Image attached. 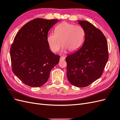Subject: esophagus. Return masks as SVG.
<instances>
[{"label": "esophagus", "mask_w": 120, "mask_h": 120, "mask_svg": "<svg viewBox=\"0 0 120 120\" xmlns=\"http://www.w3.org/2000/svg\"><path fill=\"white\" fill-rule=\"evenodd\" d=\"M64 60V56H60V61Z\"/></svg>", "instance_id": "obj_1"}]
</instances>
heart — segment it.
<instances>
[{
  "instance_id": "obj_1",
  "label": "heart",
  "mask_w": 120,
  "mask_h": 120,
  "mask_svg": "<svg viewBox=\"0 0 120 120\" xmlns=\"http://www.w3.org/2000/svg\"><path fill=\"white\" fill-rule=\"evenodd\" d=\"M85 37V31L80 25H75L68 22H63L54 29V33H50L47 37V41L53 52L59 51L61 47L74 52L82 44Z\"/></svg>"
}]
</instances>
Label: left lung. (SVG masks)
<instances>
[{"mask_svg":"<svg viewBox=\"0 0 120 120\" xmlns=\"http://www.w3.org/2000/svg\"><path fill=\"white\" fill-rule=\"evenodd\" d=\"M78 21L85 31V39L82 48L66 57L67 75L71 85L82 88L101 77L109 52L103 32L88 21Z\"/></svg>","mask_w":120,"mask_h":120,"instance_id":"8db88e82","label":"left lung"}]
</instances>
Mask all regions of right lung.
I'll list each match as a JSON object with an SVG mask.
<instances>
[{
    "instance_id": "1",
    "label": "right lung",
    "mask_w": 120,
    "mask_h": 120,
    "mask_svg": "<svg viewBox=\"0 0 120 120\" xmlns=\"http://www.w3.org/2000/svg\"><path fill=\"white\" fill-rule=\"evenodd\" d=\"M58 19L38 18L21 27L10 48L13 73L24 84L39 87L48 81L52 69L60 56L49 49L47 37L49 30Z\"/></svg>"
}]
</instances>
